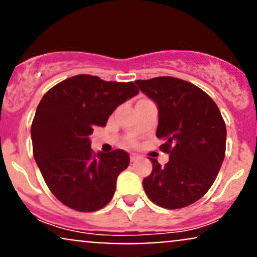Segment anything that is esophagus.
Here are the masks:
<instances>
[{
    "instance_id": "obj_1",
    "label": "esophagus",
    "mask_w": 257,
    "mask_h": 257,
    "mask_svg": "<svg viewBox=\"0 0 257 257\" xmlns=\"http://www.w3.org/2000/svg\"><path fill=\"white\" fill-rule=\"evenodd\" d=\"M137 159H139V155H137V153H131V161L134 162Z\"/></svg>"
}]
</instances>
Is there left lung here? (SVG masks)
<instances>
[{
    "label": "left lung",
    "instance_id": "obj_1",
    "mask_svg": "<svg viewBox=\"0 0 257 257\" xmlns=\"http://www.w3.org/2000/svg\"><path fill=\"white\" fill-rule=\"evenodd\" d=\"M135 83L158 106L156 135L169 153L164 167L152 162L143 180L155 204L180 209L202 198L214 184L225 158L226 124L214 100L190 82L175 77L138 79Z\"/></svg>",
    "mask_w": 257,
    "mask_h": 257
}]
</instances>
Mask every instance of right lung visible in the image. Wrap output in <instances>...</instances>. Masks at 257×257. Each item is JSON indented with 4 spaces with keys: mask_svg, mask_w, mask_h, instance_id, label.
Wrapping results in <instances>:
<instances>
[{
    "mask_svg": "<svg viewBox=\"0 0 257 257\" xmlns=\"http://www.w3.org/2000/svg\"><path fill=\"white\" fill-rule=\"evenodd\" d=\"M138 93L133 82L77 75L44 94L32 120V151L47 186L63 204L89 213L112 199L129 155L123 150L95 155L89 137Z\"/></svg>",
    "mask_w": 257,
    "mask_h": 257,
    "instance_id": "right-lung-1",
    "label": "right lung"
}]
</instances>
